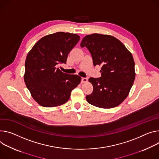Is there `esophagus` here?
Returning <instances> with one entry per match:
<instances>
[{
  "instance_id": "obj_1",
  "label": "esophagus",
  "mask_w": 159,
  "mask_h": 159,
  "mask_svg": "<svg viewBox=\"0 0 159 159\" xmlns=\"http://www.w3.org/2000/svg\"><path fill=\"white\" fill-rule=\"evenodd\" d=\"M87 82H88V79L87 78H84V77L82 78V83H85Z\"/></svg>"
}]
</instances>
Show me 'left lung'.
<instances>
[{"label":"left lung","mask_w":159,"mask_h":159,"mask_svg":"<svg viewBox=\"0 0 159 159\" xmlns=\"http://www.w3.org/2000/svg\"><path fill=\"white\" fill-rule=\"evenodd\" d=\"M80 46L88 49L94 66H102L101 77L89 79L93 91L86 96L87 102L101 108L119 106L129 95L135 79L132 54L119 39L109 35H86Z\"/></svg>","instance_id":"8db88e82"}]
</instances>
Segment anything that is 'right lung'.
<instances>
[{
	"label": "right lung",
	"instance_id": "1",
	"mask_svg": "<svg viewBox=\"0 0 159 159\" xmlns=\"http://www.w3.org/2000/svg\"><path fill=\"white\" fill-rule=\"evenodd\" d=\"M80 40L70 33L56 32L41 38L28 53L24 81L35 102L42 107H55L67 102L71 91L80 83L77 75L62 72L69 52Z\"/></svg>",
	"mask_w": 159,
	"mask_h": 159
}]
</instances>
